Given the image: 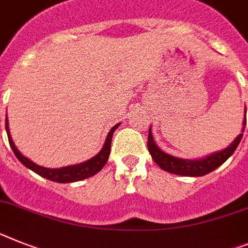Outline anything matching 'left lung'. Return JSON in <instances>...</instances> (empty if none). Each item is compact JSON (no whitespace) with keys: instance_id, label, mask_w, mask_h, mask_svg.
I'll list each match as a JSON object with an SVG mask.
<instances>
[{"instance_id":"left-lung-1","label":"left lung","mask_w":248,"mask_h":248,"mask_svg":"<svg viewBox=\"0 0 248 248\" xmlns=\"http://www.w3.org/2000/svg\"><path fill=\"white\" fill-rule=\"evenodd\" d=\"M245 126H246V119L243 120V128L241 133L236 139H234L226 149L213 153L211 155L198 160H190V159H182V158H175L173 155L164 153L163 150L158 148L155 141L152 135V130L149 128V134H148V149L154 159V162L166 172L173 173V174L186 175V177H201V175H206L208 173L213 172L215 169L222 166L226 160L234 153L236 148L240 144L241 139H242L243 132H245Z\"/></svg>"}]
</instances>
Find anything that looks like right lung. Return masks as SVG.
Here are the masks:
<instances>
[{
	"label": "right lung",
	"mask_w": 248,
	"mask_h": 248,
	"mask_svg": "<svg viewBox=\"0 0 248 248\" xmlns=\"http://www.w3.org/2000/svg\"><path fill=\"white\" fill-rule=\"evenodd\" d=\"M119 126V124L114 125L113 128L110 129L109 134L107 137V140H105V144H104L103 149L99 152L95 156H93L92 159H89L88 162H84L81 164H76V166H69L63 167V168H56V169H50L45 168V167L37 166L33 162L23 156L16 148V145L14 144L12 141L11 135H10V130H8V123L6 119V132L8 135V143L11 145L12 150H14L15 155L17 156V159L22 163L23 166L27 167L29 169L33 170L35 173H37L39 175L44 177V178L48 179V181L58 182V183H70V182H78L82 181V179L89 178L92 175L96 174L98 172H100L103 167L107 164L108 158H109L110 154V147H111V138H113V134L115 132V129Z\"/></svg>",
	"instance_id": "add662e5"
}]
</instances>
